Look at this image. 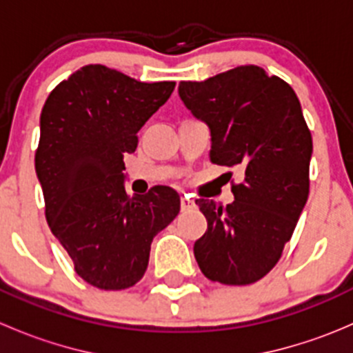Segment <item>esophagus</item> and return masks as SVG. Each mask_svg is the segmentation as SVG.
Here are the masks:
<instances>
[{
    "mask_svg": "<svg viewBox=\"0 0 353 353\" xmlns=\"http://www.w3.org/2000/svg\"><path fill=\"white\" fill-rule=\"evenodd\" d=\"M191 208H194V201L191 198H188V196H183L181 198V210H191Z\"/></svg>",
    "mask_w": 353,
    "mask_h": 353,
    "instance_id": "obj_1",
    "label": "esophagus"
}]
</instances>
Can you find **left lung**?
Returning <instances> with one entry per match:
<instances>
[{
    "label": "left lung",
    "instance_id": "1",
    "mask_svg": "<svg viewBox=\"0 0 353 353\" xmlns=\"http://www.w3.org/2000/svg\"><path fill=\"white\" fill-rule=\"evenodd\" d=\"M179 97L208 124L210 160L244 176L225 208L196 199L208 222L194 243L199 270L223 285L258 282L279 263L309 196L312 138L301 102L287 81L254 65L181 81Z\"/></svg>",
    "mask_w": 353,
    "mask_h": 353
}]
</instances>
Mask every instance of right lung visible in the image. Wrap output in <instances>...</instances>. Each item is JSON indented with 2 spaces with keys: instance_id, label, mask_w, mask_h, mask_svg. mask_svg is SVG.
<instances>
[{
  "instance_id": "right-lung-1",
  "label": "right lung",
  "mask_w": 353,
  "mask_h": 353,
  "mask_svg": "<svg viewBox=\"0 0 353 353\" xmlns=\"http://www.w3.org/2000/svg\"><path fill=\"white\" fill-rule=\"evenodd\" d=\"M174 87L88 65L63 80L42 108L35 172L46 219L77 275L102 290L140 282L152 241L181 210L179 194L167 186L130 198L123 174L138 131Z\"/></svg>"
}]
</instances>
